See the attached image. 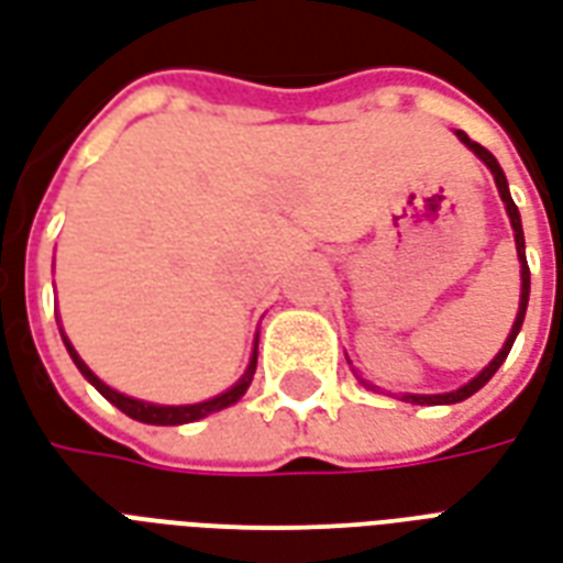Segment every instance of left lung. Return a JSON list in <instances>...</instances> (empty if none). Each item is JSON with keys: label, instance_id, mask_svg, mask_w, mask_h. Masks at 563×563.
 Listing matches in <instances>:
<instances>
[{"label": "left lung", "instance_id": "obj_1", "mask_svg": "<svg viewBox=\"0 0 563 563\" xmlns=\"http://www.w3.org/2000/svg\"><path fill=\"white\" fill-rule=\"evenodd\" d=\"M456 136H460L462 143L468 145L477 157H481L483 164L489 166V173H493L495 178V187H498V197H501L504 208H507V218H510V227H514V241H516V256H519V274H522V292H519V310H516V319H514V328H510V334H507V340H504V345L498 349V355L489 361V364L483 366L481 373L472 378V382H465L462 387H456V390H448V394H402V399L406 402H415V406H453V402H462V399H468L472 394H477L489 378L498 373V366L507 361V355H510V349H514L516 343V334H519V328H522V322H526V310H528V292H531V271H528V260H526V235H522V218H519V208H516L514 197H510V187H507V178H504V169L498 166V161H495L493 152H486L481 143H474V140H468V133L456 131ZM361 378V376H357ZM364 382V378H361ZM366 387H373L369 382H364Z\"/></svg>", "mask_w": 563, "mask_h": 563}]
</instances>
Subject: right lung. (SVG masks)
Here are the masks:
<instances>
[{
  "label": "right lung",
  "instance_id": "obj_1",
  "mask_svg": "<svg viewBox=\"0 0 563 563\" xmlns=\"http://www.w3.org/2000/svg\"><path fill=\"white\" fill-rule=\"evenodd\" d=\"M59 334L65 349H68L70 361L77 364V369H80L82 376L89 378V385L95 387L103 399H110L115 409L124 411L128 418L140 420V423H152V427H181V423H194V420H202L208 418V415H214V411L235 406V402L247 394L250 382H253V373H256V357H260V336H256V343H253V355H250V364L247 369H244V376L229 387V390H223V394H218V397L202 399V402H190V406H157V402H145V399H133L128 397V394H119L115 387L101 382V378L91 373L89 364L77 355V349L70 345V340L65 336V331H62V324H59Z\"/></svg>",
  "mask_w": 563,
  "mask_h": 563
}]
</instances>
